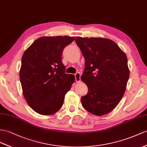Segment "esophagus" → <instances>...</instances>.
Listing matches in <instances>:
<instances>
[{
    "label": "esophagus",
    "instance_id": "obj_1",
    "mask_svg": "<svg viewBox=\"0 0 147 147\" xmlns=\"http://www.w3.org/2000/svg\"><path fill=\"white\" fill-rule=\"evenodd\" d=\"M75 78H76V81L77 82H79L80 81V74L79 72L77 73L75 75Z\"/></svg>",
    "mask_w": 147,
    "mask_h": 147
}]
</instances>
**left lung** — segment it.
<instances>
[{"label":"left lung","instance_id":"1","mask_svg":"<svg viewBox=\"0 0 147 147\" xmlns=\"http://www.w3.org/2000/svg\"><path fill=\"white\" fill-rule=\"evenodd\" d=\"M85 60L81 80L88 87L82 96L84 108L95 115L112 111L122 98L130 76L127 55L115 42L106 38L75 39Z\"/></svg>","mask_w":147,"mask_h":147}]
</instances>
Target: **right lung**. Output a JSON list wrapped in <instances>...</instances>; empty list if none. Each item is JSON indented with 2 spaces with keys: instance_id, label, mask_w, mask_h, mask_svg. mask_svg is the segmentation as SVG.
I'll list each match as a JSON object with an SVG mask.
<instances>
[{
  "instance_id": "obj_1",
  "label": "right lung",
  "mask_w": 147,
  "mask_h": 147,
  "mask_svg": "<svg viewBox=\"0 0 147 147\" xmlns=\"http://www.w3.org/2000/svg\"><path fill=\"white\" fill-rule=\"evenodd\" d=\"M74 37H42L35 40L22 57L20 80L26 102L35 112L50 115L59 111L75 81L65 73L63 49Z\"/></svg>"
}]
</instances>
